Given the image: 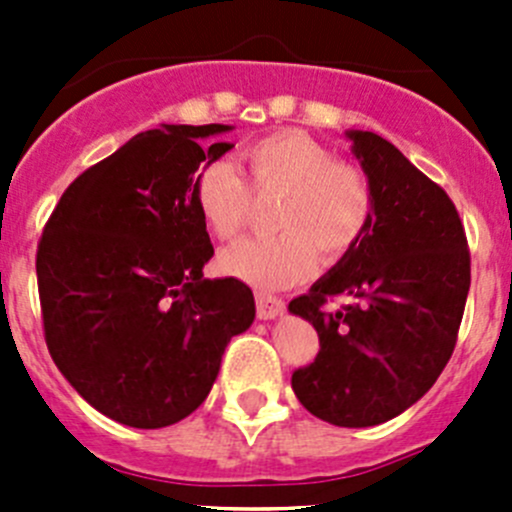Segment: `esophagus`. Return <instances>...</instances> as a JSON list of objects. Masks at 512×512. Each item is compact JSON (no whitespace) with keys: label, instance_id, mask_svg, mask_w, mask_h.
Returning <instances> with one entry per match:
<instances>
[{"label":"esophagus","instance_id":"obj_1","mask_svg":"<svg viewBox=\"0 0 512 512\" xmlns=\"http://www.w3.org/2000/svg\"><path fill=\"white\" fill-rule=\"evenodd\" d=\"M255 302H257V317L260 319H275L285 312V299L272 297V294L257 292Z\"/></svg>","mask_w":512,"mask_h":512}]
</instances>
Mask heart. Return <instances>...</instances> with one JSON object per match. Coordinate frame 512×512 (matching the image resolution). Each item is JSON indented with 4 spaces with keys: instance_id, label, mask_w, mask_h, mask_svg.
<instances>
[{
    "instance_id": "1",
    "label": "heart",
    "mask_w": 512,
    "mask_h": 512,
    "mask_svg": "<svg viewBox=\"0 0 512 512\" xmlns=\"http://www.w3.org/2000/svg\"><path fill=\"white\" fill-rule=\"evenodd\" d=\"M250 185L227 158L203 165L195 175L193 200L208 230L230 240L247 223L252 191L282 193L275 208L277 235L245 237L225 247V275L257 289H282L312 275L317 252L337 262L361 240L374 215L364 173L302 131H277L242 148Z\"/></svg>"
}]
</instances>
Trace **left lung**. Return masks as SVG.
I'll return each mask as SVG.
<instances>
[{
    "label": "left lung",
    "mask_w": 512,
    "mask_h": 512,
    "mask_svg": "<svg viewBox=\"0 0 512 512\" xmlns=\"http://www.w3.org/2000/svg\"><path fill=\"white\" fill-rule=\"evenodd\" d=\"M369 178L374 215L361 240L289 312L312 322L319 354L292 374L299 404L344 428L379 426L414 406L458 339L471 252L441 185L394 143L347 131ZM347 296L327 313L323 304Z\"/></svg>",
    "instance_id": "obj_1"
}]
</instances>
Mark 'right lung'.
Segmentation results:
<instances>
[{"label": "right lung", "mask_w": 512, "mask_h": 512, "mask_svg": "<svg viewBox=\"0 0 512 512\" xmlns=\"http://www.w3.org/2000/svg\"><path fill=\"white\" fill-rule=\"evenodd\" d=\"M232 126L138 133L64 190L36 250L44 339L71 386L103 416L163 428L190 416L225 347L255 319L235 277L205 280L213 257L193 200L200 165L230 151Z\"/></svg>", "instance_id": "right-lung-1"}]
</instances>
